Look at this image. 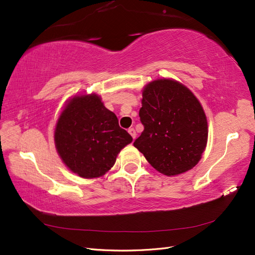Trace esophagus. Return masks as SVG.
I'll list each match as a JSON object with an SVG mask.
<instances>
[{
	"label": "esophagus",
	"instance_id": "esophagus-1",
	"mask_svg": "<svg viewBox=\"0 0 255 255\" xmlns=\"http://www.w3.org/2000/svg\"><path fill=\"white\" fill-rule=\"evenodd\" d=\"M128 133H129V135H130V136L133 137V139H135V138H136V135H137V134H136V130H135L134 128H129V129H128Z\"/></svg>",
	"mask_w": 255,
	"mask_h": 255
}]
</instances>
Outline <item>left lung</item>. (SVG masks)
I'll use <instances>...</instances> for the list:
<instances>
[{
  "mask_svg": "<svg viewBox=\"0 0 255 255\" xmlns=\"http://www.w3.org/2000/svg\"><path fill=\"white\" fill-rule=\"evenodd\" d=\"M141 135L134 141L150 165L168 176L194 168L207 142V120L195 95L180 82L158 79L142 90Z\"/></svg>",
  "mask_w": 255,
  "mask_h": 255,
  "instance_id": "1",
  "label": "left lung"
}]
</instances>
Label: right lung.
<instances>
[{
    "label": "right lung",
    "mask_w": 255,
    "mask_h": 255,
    "mask_svg": "<svg viewBox=\"0 0 255 255\" xmlns=\"http://www.w3.org/2000/svg\"><path fill=\"white\" fill-rule=\"evenodd\" d=\"M133 138L96 94L74 96L57 120L54 141L64 164L84 179L105 174Z\"/></svg>",
    "instance_id": "right-lung-1"
}]
</instances>
